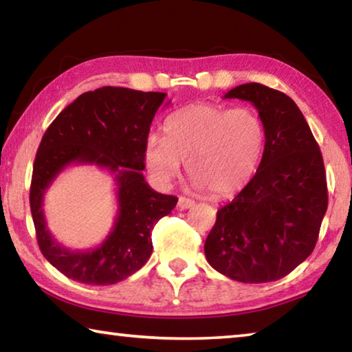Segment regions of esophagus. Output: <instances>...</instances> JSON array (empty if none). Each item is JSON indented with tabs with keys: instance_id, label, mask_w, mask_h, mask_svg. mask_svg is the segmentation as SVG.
Masks as SVG:
<instances>
[{
	"instance_id": "1",
	"label": "esophagus",
	"mask_w": 352,
	"mask_h": 352,
	"mask_svg": "<svg viewBox=\"0 0 352 352\" xmlns=\"http://www.w3.org/2000/svg\"><path fill=\"white\" fill-rule=\"evenodd\" d=\"M194 205L195 201L192 199H188V197L178 199V208H180V210H188V208H192Z\"/></svg>"
}]
</instances>
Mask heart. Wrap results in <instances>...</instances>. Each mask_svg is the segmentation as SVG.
Instances as JSON below:
<instances>
[{"label":"heart","instance_id":"heart-1","mask_svg":"<svg viewBox=\"0 0 352 352\" xmlns=\"http://www.w3.org/2000/svg\"><path fill=\"white\" fill-rule=\"evenodd\" d=\"M265 142V124L256 110L199 102L172 113L164 136H147L144 160L162 183L175 180L182 162L186 163L194 186L220 199L247 186L259 168Z\"/></svg>","mask_w":352,"mask_h":352}]
</instances>
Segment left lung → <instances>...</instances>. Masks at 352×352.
Segmentation results:
<instances>
[{
	"label": "left lung",
	"instance_id": "left-lung-1",
	"mask_svg": "<svg viewBox=\"0 0 352 352\" xmlns=\"http://www.w3.org/2000/svg\"><path fill=\"white\" fill-rule=\"evenodd\" d=\"M225 98L258 109L267 142L254 177L217 211L205 242L206 261L234 281H278L307 259L318 241L327 210L323 157L287 94L252 82Z\"/></svg>",
	"mask_w": 352,
	"mask_h": 352
}]
</instances>
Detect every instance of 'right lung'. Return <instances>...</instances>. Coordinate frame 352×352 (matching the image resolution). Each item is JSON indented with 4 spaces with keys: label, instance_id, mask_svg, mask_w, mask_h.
<instances>
[{
    "label": "right lung",
    "instance_id": "obj_1",
    "mask_svg": "<svg viewBox=\"0 0 352 352\" xmlns=\"http://www.w3.org/2000/svg\"><path fill=\"white\" fill-rule=\"evenodd\" d=\"M166 93L102 87L80 94L60 111L35 155L29 204L40 252L73 281L116 284L138 272L152 254V230L174 210L175 195L158 194L144 182V144ZM71 162H94L117 175L120 212L100 248L71 252L52 239L43 216V195Z\"/></svg>",
    "mask_w": 352,
    "mask_h": 352
}]
</instances>
